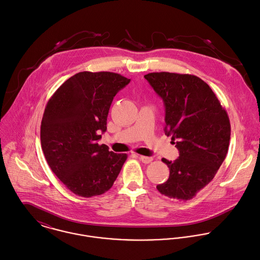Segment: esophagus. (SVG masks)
I'll return each mask as SVG.
<instances>
[{
	"label": "esophagus",
	"mask_w": 260,
	"mask_h": 260,
	"mask_svg": "<svg viewBox=\"0 0 260 260\" xmlns=\"http://www.w3.org/2000/svg\"><path fill=\"white\" fill-rule=\"evenodd\" d=\"M139 159L143 162V164H150L153 160V157L150 156H144V155H140Z\"/></svg>",
	"instance_id": "esophagus-1"
}]
</instances>
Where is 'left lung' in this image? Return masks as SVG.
<instances>
[{
  "label": "left lung",
  "mask_w": 260,
  "mask_h": 260,
  "mask_svg": "<svg viewBox=\"0 0 260 260\" xmlns=\"http://www.w3.org/2000/svg\"><path fill=\"white\" fill-rule=\"evenodd\" d=\"M144 78L165 103V132L179 151L174 161L162 158L170 177L156 188L171 199L190 200L212 181L226 158L228 114L212 88L196 76L161 72Z\"/></svg>",
  "instance_id": "8db88e82"
}]
</instances>
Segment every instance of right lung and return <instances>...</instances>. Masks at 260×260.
Masks as SVG:
<instances>
[{
	"label": "right lung",
	"mask_w": 260,
	"mask_h": 260,
	"mask_svg": "<svg viewBox=\"0 0 260 260\" xmlns=\"http://www.w3.org/2000/svg\"><path fill=\"white\" fill-rule=\"evenodd\" d=\"M130 80L110 72H82L51 95L40 127L41 147L48 166L74 193L84 198L109 190L126 153L98 144L116 93Z\"/></svg>",
	"instance_id": "add662e5"
}]
</instances>
